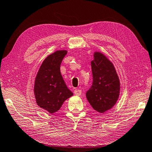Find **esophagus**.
Wrapping results in <instances>:
<instances>
[{"label":"esophagus","instance_id":"obj_1","mask_svg":"<svg viewBox=\"0 0 152 152\" xmlns=\"http://www.w3.org/2000/svg\"><path fill=\"white\" fill-rule=\"evenodd\" d=\"M74 94L77 95V96H80V95H81V90H80V89L74 90Z\"/></svg>","mask_w":152,"mask_h":152}]
</instances>
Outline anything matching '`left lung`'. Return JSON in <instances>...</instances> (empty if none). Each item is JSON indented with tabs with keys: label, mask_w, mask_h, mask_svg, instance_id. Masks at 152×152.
Instances as JSON below:
<instances>
[{
	"label": "left lung",
	"mask_w": 152,
	"mask_h": 152,
	"mask_svg": "<svg viewBox=\"0 0 152 152\" xmlns=\"http://www.w3.org/2000/svg\"><path fill=\"white\" fill-rule=\"evenodd\" d=\"M93 85L86 93L90 105L100 113L110 110L120 94V81L113 63L99 51L94 53L91 61Z\"/></svg>",
	"instance_id": "obj_1"
}]
</instances>
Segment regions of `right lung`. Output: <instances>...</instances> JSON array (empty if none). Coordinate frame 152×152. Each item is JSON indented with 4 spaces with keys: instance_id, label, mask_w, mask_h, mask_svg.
<instances>
[{
    "instance_id": "add662e5",
    "label": "right lung",
    "mask_w": 152,
    "mask_h": 152,
    "mask_svg": "<svg viewBox=\"0 0 152 152\" xmlns=\"http://www.w3.org/2000/svg\"><path fill=\"white\" fill-rule=\"evenodd\" d=\"M67 53L58 50L47 56L42 61L34 83V95L39 107L53 113L61 107L66 99L73 95L61 75L60 66Z\"/></svg>"
}]
</instances>
